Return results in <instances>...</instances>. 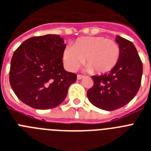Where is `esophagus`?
<instances>
[{
  "mask_svg": "<svg viewBox=\"0 0 151 151\" xmlns=\"http://www.w3.org/2000/svg\"><path fill=\"white\" fill-rule=\"evenodd\" d=\"M83 78V76H82V75H78V76H77V79H78V80H79V79H82Z\"/></svg>",
  "mask_w": 151,
  "mask_h": 151,
  "instance_id": "34e87169",
  "label": "esophagus"
}]
</instances>
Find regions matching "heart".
I'll return each mask as SVG.
<instances>
[{
    "label": "heart",
    "mask_w": 151,
    "mask_h": 151,
    "mask_svg": "<svg viewBox=\"0 0 151 151\" xmlns=\"http://www.w3.org/2000/svg\"><path fill=\"white\" fill-rule=\"evenodd\" d=\"M120 48L113 39L99 36H88L76 40L73 46L68 45L62 53V60L67 70L75 72L83 64L88 72L106 73L117 65Z\"/></svg>",
    "instance_id": "heart-1"
}]
</instances>
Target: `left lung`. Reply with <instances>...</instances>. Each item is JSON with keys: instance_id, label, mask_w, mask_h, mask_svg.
Here are the masks:
<instances>
[{"instance_id": "1", "label": "left lung", "mask_w": 151, "mask_h": 151, "mask_svg": "<svg viewBox=\"0 0 151 151\" xmlns=\"http://www.w3.org/2000/svg\"><path fill=\"white\" fill-rule=\"evenodd\" d=\"M116 42L120 48L117 65L109 73L92 76L94 84L87 91L90 103L106 111L121 108L134 99L143 74V65L134 45L118 35Z\"/></svg>"}]
</instances>
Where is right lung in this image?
Segmentation results:
<instances>
[{
    "instance_id": "obj_1",
    "label": "right lung",
    "mask_w": 151,
    "mask_h": 151,
    "mask_svg": "<svg viewBox=\"0 0 151 151\" xmlns=\"http://www.w3.org/2000/svg\"><path fill=\"white\" fill-rule=\"evenodd\" d=\"M66 45L58 35L32 37L14 52L9 80L20 100L38 109L58 106L65 100L77 76L65 70L62 53Z\"/></svg>"
}]
</instances>
